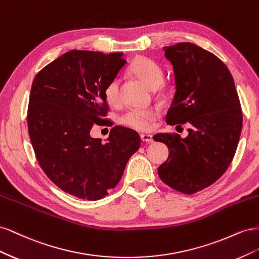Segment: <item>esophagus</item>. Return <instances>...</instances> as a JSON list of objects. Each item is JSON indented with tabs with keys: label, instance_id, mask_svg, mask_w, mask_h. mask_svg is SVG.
<instances>
[{
	"label": "esophagus",
	"instance_id": "esophagus-1",
	"mask_svg": "<svg viewBox=\"0 0 259 259\" xmlns=\"http://www.w3.org/2000/svg\"><path fill=\"white\" fill-rule=\"evenodd\" d=\"M140 138H142V142H144V143H152L153 142L152 136L149 134H142L140 135Z\"/></svg>",
	"mask_w": 259,
	"mask_h": 259
}]
</instances>
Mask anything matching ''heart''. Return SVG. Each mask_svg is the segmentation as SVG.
Masks as SVG:
<instances>
[{
	"instance_id": "1",
	"label": "heart",
	"mask_w": 259,
	"mask_h": 259,
	"mask_svg": "<svg viewBox=\"0 0 259 259\" xmlns=\"http://www.w3.org/2000/svg\"><path fill=\"white\" fill-rule=\"evenodd\" d=\"M131 72L138 80L145 83L150 89H156L162 83L164 72L159 64L148 57H138L131 66ZM105 98L107 103L117 107L122 103L121 96V79H114L107 85L105 90ZM159 116V109L150 107L146 109H133L125 113L121 122L125 126L138 132H146L151 128L152 122Z\"/></svg>"
}]
</instances>
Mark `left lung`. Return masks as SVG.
Wrapping results in <instances>:
<instances>
[{"instance_id": "1", "label": "left lung", "mask_w": 259, "mask_h": 259, "mask_svg": "<svg viewBox=\"0 0 259 259\" xmlns=\"http://www.w3.org/2000/svg\"><path fill=\"white\" fill-rule=\"evenodd\" d=\"M164 55L173 65L176 84L166 123H188L190 128L186 138L176 133L153 136L169 150L158 174L174 190L192 194L229 167L242 131L241 105L230 71L214 54L183 42L164 48Z\"/></svg>"}]
</instances>
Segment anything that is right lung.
<instances>
[{
	"label": "right lung",
	"instance_id": "1",
	"mask_svg": "<svg viewBox=\"0 0 259 259\" xmlns=\"http://www.w3.org/2000/svg\"><path fill=\"white\" fill-rule=\"evenodd\" d=\"M122 55L70 51L44 67L31 86L27 124L38 165L79 199L108 195L142 144L138 133L119 125L105 144L90 134L108 120L105 90L126 64Z\"/></svg>",
	"mask_w": 259,
	"mask_h": 259
}]
</instances>
